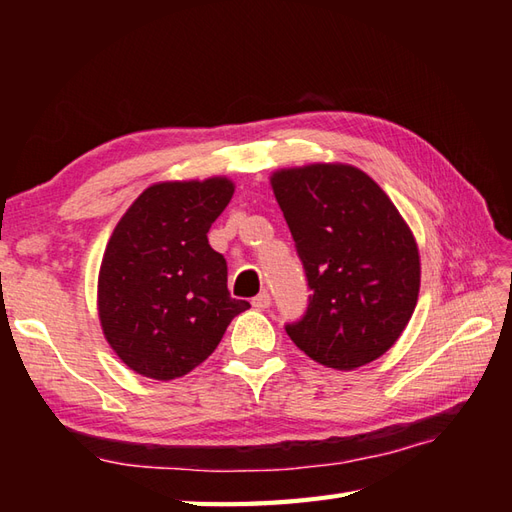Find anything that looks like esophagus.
<instances>
[{
	"label": "esophagus",
	"instance_id": "obj_1",
	"mask_svg": "<svg viewBox=\"0 0 512 512\" xmlns=\"http://www.w3.org/2000/svg\"><path fill=\"white\" fill-rule=\"evenodd\" d=\"M250 303H253L255 310H266V308H270V295L268 292H262V295H257Z\"/></svg>",
	"mask_w": 512,
	"mask_h": 512
}]
</instances>
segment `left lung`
I'll use <instances>...</instances> for the list:
<instances>
[{
  "instance_id": "left-lung-1",
  "label": "left lung",
  "mask_w": 512,
  "mask_h": 512,
  "mask_svg": "<svg viewBox=\"0 0 512 512\" xmlns=\"http://www.w3.org/2000/svg\"><path fill=\"white\" fill-rule=\"evenodd\" d=\"M306 270L308 310L286 332L312 361L356 369L398 341L420 290L418 244L378 184L352 165L270 176Z\"/></svg>"
}]
</instances>
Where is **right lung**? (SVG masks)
I'll return each mask as SVG.
<instances>
[{
  "instance_id": "add662e5",
  "label": "right lung",
  "mask_w": 512,
  "mask_h": 512,
  "mask_svg": "<svg viewBox=\"0 0 512 512\" xmlns=\"http://www.w3.org/2000/svg\"><path fill=\"white\" fill-rule=\"evenodd\" d=\"M233 191L222 176L158 182L116 224L99 273V319L107 343L136 374H189L250 308L231 297L226 259L206 237Z\"/></svg>"
}]
</instances>
